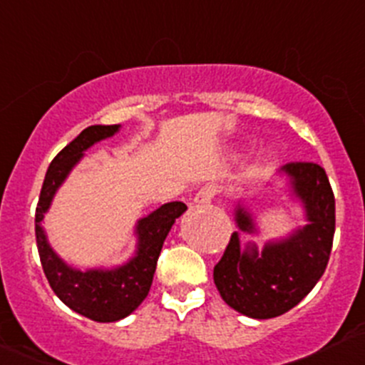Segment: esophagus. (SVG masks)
Instances as JSON below:
<instances>
[{
	"label": "esophagus",
	"instance_id": "34e87169",
	"mask_svg": "<svg viewBox=\"0 0 365 365\" xmlns=\"http://www.w3.org/2000/svg\"><path fill=\"white\" fill-rule=\"evenodd\" d=\"M216 193H217L216 186H210V184H207V186L200 187V190L197 191V195H195V202H197V204H210V200L216 197Z\"/></svg>",
	"mask_w": 365,
	"mask_h": 365
}]
</instances>
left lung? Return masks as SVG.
Returning <instances> with one entry per match:
<instances>
[{
	"label": "left lung",
	"mask_w": 365,
	"mask_h": 365,
	"mask_svg": "<svg viewBox=\"0 0 365 365\" xmlns=\"http://www.w3.org/2000/svg\"><path fill=\"white\" fill-rule=\"evenodd\" d=\"M306 210V227L287 239L267 242L262 253L255 244L240 247L234 232L223 257L214 267V284L225 302L257 320L276 318L295 307L325 272L336 232V198L318 163L292 161L281 168ZM240 232L257 227L242 205L235 209Z\"/></svg>",
	"instance_id": "1"
}]
</instances>
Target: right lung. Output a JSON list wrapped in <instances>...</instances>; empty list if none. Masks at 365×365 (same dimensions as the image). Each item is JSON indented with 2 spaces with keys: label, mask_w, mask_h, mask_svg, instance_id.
I'll return each instance as SVG.
<instances>
[{
  "label": "right lung",
  "mask_w": 365,
  "mask_h": 365,
  "mask_svg": "<svg viewBox=\"0 0 365 365\" xmlns=\"http://www.w3.org/2000/svg\"><path fill=\"white\" fill-rule=\"evenodd\" d=\"M119 125H95L82 130L58 156L51 161L45 174L42 191L35 216L36 246L40 262L54 294L75 313L100 323L118 322L133 313L151 290L158 257L172 225L186 210L182 202H168L149 216L138 220L137 253L125 265L115 269H89L86 272L66 265L48 246L43 232V216L51 207L56 191L61 186L71 168L81 161L86 149L96 142L112 137Z\"/></svg>",
  "instance_id": "1"
}]
</instances>
